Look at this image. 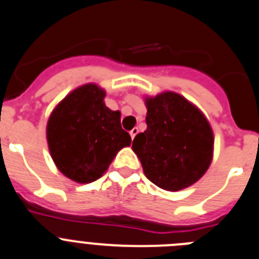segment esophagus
<instances>
[{
    "label": "esophagus",
    "mask_w": 259,
    "mask_h": 259,
    "mask_svg": "<svg viewBox=\"0 0 259 259\" xmlns=\"http://www.w3.org/2000/svg\"><path fill=\"white\" fill-rule=\"evenodd\" d=\"M137 134H139V128H136V127L132 128L131 132H130V135H131V139L134 140V139H135V136H136Z\"/></svg>",
    "instance_id": "esophagus-1"
}]
</instances>
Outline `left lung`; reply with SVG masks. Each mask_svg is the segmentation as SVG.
Instances as JSON below:
<instances>
[{
    "label": "left lung",
    "mask_w": 259,
    "mask_h": 259,
    "mask_svg": "<svg viewBox=\"0 0 259 259\" xmlns=\"http://www.w3.org/2000/svg\"><path fill=\"white\" fill-rule=\"evenodd\" d=\"M148 128L132 142L145 176L167 191L195 184L213 159L214 136L200 109L177 92L146 96Z\"/></svg>",
    "instance_id": "8db88e82"
}]
</instances>
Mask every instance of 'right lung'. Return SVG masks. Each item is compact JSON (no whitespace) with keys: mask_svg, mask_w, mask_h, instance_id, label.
<instances>
[{"mask_svg":"<svg viewBox=\"0 0 259 259\" xmlns=\"http://www.w3.org/2000/svg\"><path fill=\"white\" fill-rule=\"evenodd\" d=\"M105 90L86 83L66 95L50 114L46 137L51 158L64 176L90 184L108 170L131 136L120 125V111L104 103Z\"/></svg>","mask_w":259,"mask_h":259,"instance_id":"add662e5","label":"right lung"}]
</instances>
